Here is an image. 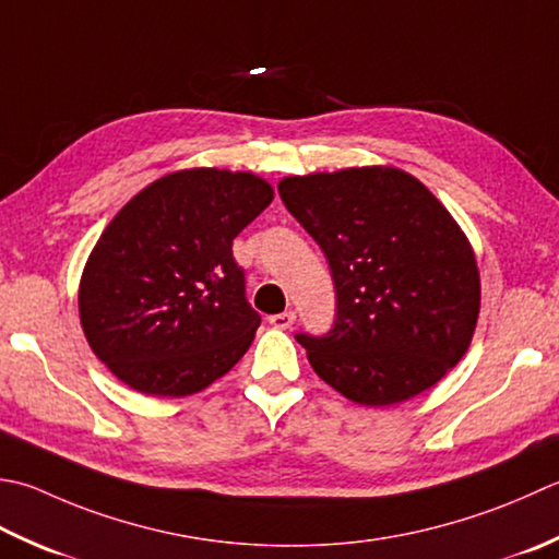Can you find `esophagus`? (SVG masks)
<instances>
[{
  "label": "esophagus",
  "mask_w": 559,
  "mask_h": 559,
  "mask_svg": "<svg viewBox=\"0 0 559 559\" xmlns=\"http://www.w3.org/2000/svg\"><path fill=\"white\" fill-rule=\"evenodd\" d=\"M295 322V312L286 310V312H278V314H271L269 317V324L276 326V330H290Z\"/></svg>",
  "instance_id": "obj_1"
}]
</instances>
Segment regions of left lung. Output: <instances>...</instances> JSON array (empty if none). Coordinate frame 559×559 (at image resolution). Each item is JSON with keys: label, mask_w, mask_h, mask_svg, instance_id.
<instances>
[{"label": "left lung", "mask_w": 559, "mask_h": 559, "mask_svg": "<svg viewBox=\"0 0 559 559\" xmlns=\"http://www.w3.org/2000/svg\"><path fill=\"white\" fill-rule=\"evenodd\" d=\"M278 193L324 251L336 290L332 330L295 334L314 373L370 407L436 385L479 314L477 261L451 213L395 167L288 177Z\"/></svg>", "instance_id": "obj_1"}]
</instances>
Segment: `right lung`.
<instances>
[{"label": "right lung", "instance_id": "obj_1", "mask_svg": "<svg viewBox=\"0 0 559 559\" xmlns=\"http://www.w3.org/2000/svg\"><path fill=\"white\" fill-rule=\"evenodd\" d=\"M273 201L247 171L186 169L128 201L80 283L86 342L142 395L183 397L223 378L254 338L233 239Z\"/></svg>", "mask_w": 559, "mask_h": 559}]
</instances>
